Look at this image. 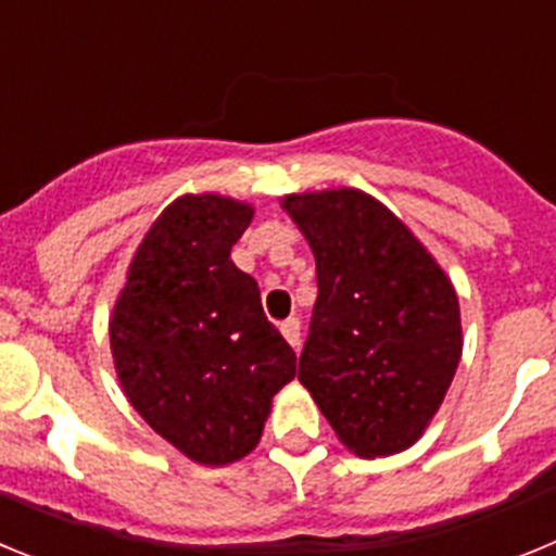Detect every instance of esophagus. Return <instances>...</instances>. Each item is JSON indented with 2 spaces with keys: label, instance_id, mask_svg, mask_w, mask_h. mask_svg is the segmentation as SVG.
Here are the masks:
<instances>
[{
  "label": "esophagus",
  "instance_id": "34e87169",
  "mask_svg": "<svg viewBox=\"0 0 556 556\" xmlns=\"http://www.w3.org/2000/svg\"><path fill=\"white\" fill-rule=\"evenodd\" d=\"M281 333L287 337V342L294 348V351L301 348V320H298V317H289V320H283Z\"/></svg>",
  "mask_w": 556,
  "mask_h": 556
}]
</instances>
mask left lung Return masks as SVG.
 I'll use <instances>...</instances> for the list:
<instances>
[{
  "label": "left lung",
  "instance_id": "left-lung-1",
  "mask_svg": "<svg viewBox=\"0 0 556 556\" xmlns=\"http://www.w3.org/2000/svg\"><path fill=\"white\" fill-rule=\"evenodd\" d=\"M283 208L317 262L301 384L358 456L409 448L459 365L454 287L412 230L362 191L292 194Z\"/></svg>",
  "mask_w": 556,
  "mask_h": 556
}]
</instances>
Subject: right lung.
I'll return each mask as SVG.
<instances>
[{
    "mask_svg": "<svg viewBox=\"0 0 556 556\" xmlns=\"http://www.w3.org/2000/svg\"><path fill=\"white\" fill-rule=\"evenodd\" d=\"M250 219V205L219 194L175 200L132 255L113 308L122 390L152 431L200 465L255 448L269 401L298 365L255 278L230 262Z\"/></svg>",
    "mask_w": 556,
    "mask_h": 556,
    "instance_id": "obj_1",
    "label": "right lung"
}]
</instances>
